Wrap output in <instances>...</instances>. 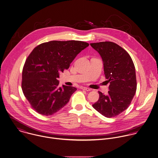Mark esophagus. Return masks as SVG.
I'll return each mask as SVG.
<instances>
[{
  "label": "esophagus",
  "mask_w": 158,
  "mask_h": 158,
  "mask_svg": "<svg viewBox=\"0 0 158 158\" xmlns=\"http://www.w3.org/2000/svg\"><path fill=\"white\" fill-rule=\"evenodd\" d=\"M82 89H83V90H85V91H90L91 89L87 87H82L81 88Z\"/></svg>",
  "instance_id": "esophagus-1"
}]
</instances>
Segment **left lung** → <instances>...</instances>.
I'll list each match as a JSON object with an SVG mask.
<instances>
[{"label":"left lung","instance_id":"obj_1","mask_svg":"<svg viewBox=\"0 0 158 158\" xmlns=\"http://www.w3.org/2000/svg\"><path fill=\"white\" fill-rule=\"evenodd\" d=\"M101 55L105 78L110 83L108 94L98 91V101L93 107L106 118L115 117L125 110L135 94L137 83L135 67L130 54L112 42L91 43Z\"/></svg>","mask_w":158,"mask_h":158}]
</instances>
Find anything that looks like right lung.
<instances>
[{"label": "right lung", "mask_w": 158, "mask_h": 158, "mask_svg": "<svg viewBox=\"0 0 158 158\" xmlns=\"http://www.w3.org/2000/svg\"><path fill=\"white\" fill-rule=\"evenodd\" d=\"M88 45L79 40H53L37 45L29 54L23 67L22 89L36 112L51 116L69 102L77 88H59L57 79Z\"/></svg>", "instance_id": "1"}]
</instances>
